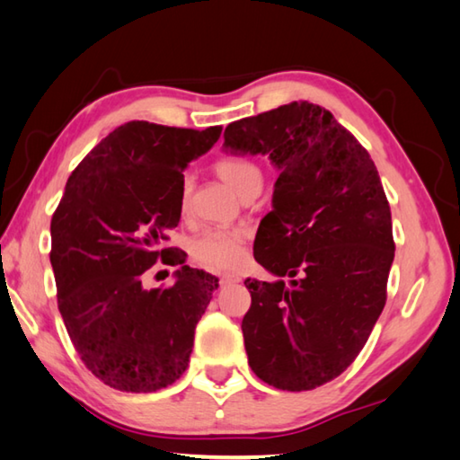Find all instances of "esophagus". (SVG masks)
Masks as SVG:
<instances>
[{
    "instance_id": "obj_1",
    "label": "esophagus",
    "mask_w": 460,
    "mask_h": 460,
    "mask_svg": "<svg viewBox=\"0 0 460 460\" xmlns=\"http://www.w3.org/2000/svg\"><path fill=\"white\" fill-rule=\"evenodd\" d=\"M233 283H241V275H237V273H225L221 277V285H233Z\"/></svg>"
}]
</instances>
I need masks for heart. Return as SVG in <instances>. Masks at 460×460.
Wrapping results in <instances>:
<instances>
[{
    "label": "heart",
    "mask_w": 460,
    "mask_h": 460,
    "mask_svg": "<svg viewBox=\"0 0 460 460\" xmlns=\"http://www.w3.org/2000/svg\"><path fill=\"white\" fill-rule=\"evenodd\" d=\"M219 177L227 183L233 191L239 195L247 191L249 187H255L263 183V173L257 164L245 157H223L217 161ZM189 197V179L183 181L181 189V209L187 207ZM245 241L247 231L245 229H207L203 235H199L193 243V255L199 263L213 267V269H233L243 263L245 259Z\"/></svg>",
    "instance_id": "b5f03b06"
}]
</instances>
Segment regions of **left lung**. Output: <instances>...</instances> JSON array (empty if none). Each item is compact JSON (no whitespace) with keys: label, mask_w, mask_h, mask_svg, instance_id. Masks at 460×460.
I'll use <instances>...</instances> for the list:
<instances>
[{"label":"left lung","mask_w":460,"mask_h":460,"mask_svg":"<svg viewBox=\"0 0 460 460\" xmlns=\"http://www.w3.org/2000/svg\"><path fill=\"white\" fill-rule=\"evenodd\" d=\"M223 151L279 171L253 255L275 281H251L249 365L281 391H311L361 353L381 317L394 259L391 207L367 149L335 117L293 102L233 121Z\"/></svg>","instance_id":"1"}]
</instances>
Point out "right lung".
Masks as SVG:
<instances>
[{"label":"right lung","mask_w":460,"mask_h":460,"mask_svg":"<svg viewBox=\"0 0 460 460\" xmlns=\"http://www.w3.org/2000/svg\"><path fill=\"white\" fill-rule=\"evenodd\" d=\"M221 129L125 123L75 167L53 213L58 309L81 361L117 391L165 389L189 365L219 279L165 241L181 219L185 167ZM157 260L178 267L176 283L146 290L142 273Z\"/></svg>","instance_id":"1"}]
</instances>
